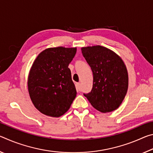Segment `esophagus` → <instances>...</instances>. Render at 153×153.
<instances>
[{
	"label": "esophagus",
	"instance_id": "esophagus-1",
	"mask_svg": "<svg viewBox=\"0 0 153 153\" xmlns=\"http://www.w3.org/2000/svg\"><path fill=\"white\" fill-rule=\"evenodd\" d=\"M76 89L78 91H81L82 90V85L80 83H77L76 84Z\"/></svg>",
	"mask_w": 153,
	"mask_h": 153
}]
</instances>
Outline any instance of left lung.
<instances>
[{"label":"left lung","mask_w":153,"mask_h":153,"mask_svg":"<svg viewBox=\"0 0 153 153\" xmlns=\"http://www.w3.org/2000/svg\"><path fill=\"white\" fill-rule=\"evenodd\" d=\"M82 53L93 74L92 90L84 95L100 112L117 109L128 88V71L122 59L101 46L82 48Z\"/></svg>","instance_id":"1"}]
</instances>
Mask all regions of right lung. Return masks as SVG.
Masks as SVG:
<instances>
[{
	"mask_svg": "<svg viewBox=\"0 0 153 153\" xmlns=\"http://www.w3.org/2000/svg\"><path fill=\"white\" fill-rule=\"evenodd\" d=\"M76 51V48L62 46L47 48L33 62L28 77V91L35 107L46 115H63L76 97L68 67Z\"/></svg>",
	"mask_w": 153,
	"mask_h": 153,
	"instance_id": "add662e5",
	"label": "right lung"
}]
</instances>
